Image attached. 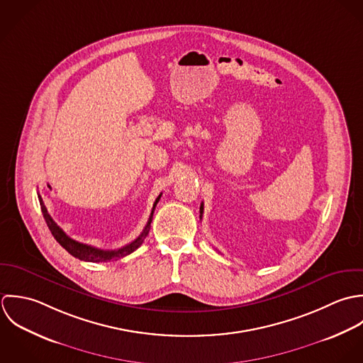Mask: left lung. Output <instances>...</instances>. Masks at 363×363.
<instances>
[{
  "label": "left lung",
  "instance_id": "left-lung-1",
  "mask_svg": "<svg viewBox=\"0 0 363 363\" xmlns=\"http://www.w3.org/2000/svg\"><path fill=\"white\" fill-rule=\"evenodd\" d=\"M202 215H203V203L201 205V218H202Z\"/></svg>",
  "mask_w": 363,
  "mask_h": 363
}]
</instances>
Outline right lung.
<instances>
[{
	"instance_id": "add662e5",
	"label": "right lung",
	"mask_w": 363,
	"mask_h": 363,
	"mask_svg": "<svg viewBox=\"0 0 363 363\" xmlns=\"http://www.w3.org/2000/svg\"><path fill=\"white\" fill-rule=\"evenodd\" d=\"M161 195H162V194L158 195V198L155 199V202H154V205H152L151 215H150V218H148V221H147L145 230L142 231V234H140L135 241H132L130 244H128V245H125V247H122V248H119V250H113V251H109V250H108V251H106V250H99V248H95V247H92V245H86V244L78 242V241H75L73 238H70V237L55 223V220L52 218V216L48 213V209H46V206H45V203H43V199L40 198V195H38V198H39L40 209H42L43 218L46 220V224H48L49 230L52 231V234H53V237L56 238V241H57L67 252H70L75 258H78V259H81V261H86V262H109V261H116V259H119V258H123V257L132 254L133 251H136V250L143 244L145 235L148 234V230H150V223H151V220H152L154 209H155V206H157V203H158Z\"/></svg>"
}]
</instances>
